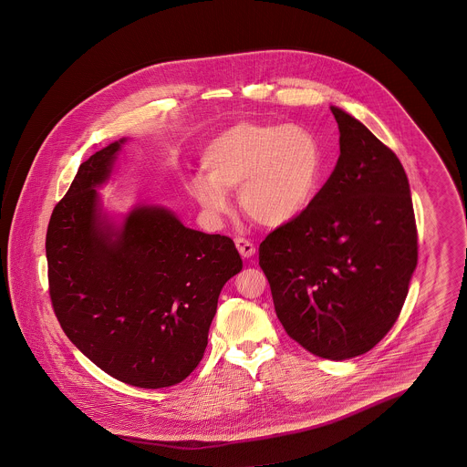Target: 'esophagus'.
Returning a JSON list of instances; mask_svg holds the SVG:
<instances>
[{
  "instance_id": "obj_1",
  "label": "esophagus",
  "mask_w": 467,
  "mask_h": 467,
  "mask_svg": "<svg viewBox=\"0 0 467 467\" xmlns=\"http://www.w3.org/2000/svg\"><path fill=\"white\" fill-rule=\"evenodd\" d=\"M234 244H236V248H238L240 255L244 257V259H250V257L255 254V246H254L252 242H248L246 238H236Z\"/></svg>"
}]
</instances>
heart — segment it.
Returning <instances> with one entry per match:
<instances>
[{
	"mask_svg": "<svg viewBox=\"0 0 467 467\" xmlns=\"http://www.w3.org/2000/svg\"><path fill=\"white\" fill-rule=\"evenodd\" d=\"M206 178H194L192 194L215 217L229 213L227 192H238L244 215L265 227L301 217L315 200L322 173L320 141L289 124L236 122L202 152Z\"/></svg>",
	"mask_w": 467,
	"mask_h": 467,
	"instance_id": "1",
	"label": "heart"
}]
</instances>
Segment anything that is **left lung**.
Returning a JSON list of instances; mask_svg holds the SVG:
<instances>
[{"label": "left lung", "mask_w": 467, "mask_h": 467, "mask_svg": "<svg viewBox=\"0 0 467 467\" xmlns=\"http://www.w3.org/2000/svg\"><path fill=\"white\" fill-rule=\"evenodd\" d=\"M331 111L336 168L310 208L259 244V266L285 333L313 356L343 360L392 329L419 244L400 159L352 115Z\"/></svg>", "instance_id": "left-lung-1"}]
</instances>
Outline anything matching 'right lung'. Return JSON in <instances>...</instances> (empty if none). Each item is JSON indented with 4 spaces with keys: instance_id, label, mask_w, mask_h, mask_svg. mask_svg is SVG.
<instances>
[{
    "instance_id": "add662e5",
    "label": "right lung",
    "mask_w": 467,
    "mask_h": 467,
    "mask_svg": "<svg viewBox=\"0 0 467 467\" xmlns=\"http://www.w3.org/2000/svg\"><path fill=\"white\" fill-rule=\"evenodd\" d=\"M120 143L80 164L50 215L48 294L69 341L99 369L164 389L198 368L219 294L244 263L231 238L189 229L164 208H136L120 231L105 223L94 187Z\"/></svg>"
}]
</instances>
